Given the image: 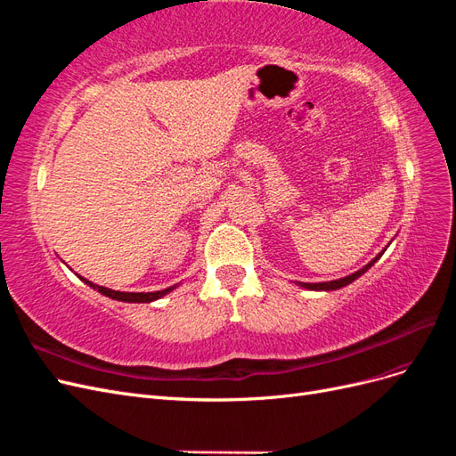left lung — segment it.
Listing matches in <instances>:
<instances>
[{
  "label": "left lung",
  "instance_id": "left-lung-1",
  "mask_svg": "<svg viewBox=\"0 0 456 456\" xmlns=\"http://www.w3.org/2000/svg\"><path fill=\"white\" fill-rule=\"evenodd\" d=\"M382 256V253L380 255H377L375 258H372L369 265H365L362 270H357V272H354V273H350V275H346V278H340V280H333V281H323V283H302V281H297V285H300V287H305V289H310V291H335V289H340V287H346V285H350L352 281H355L357 278H362V275L375 265V262L379 260Z\"/></svg>",
  "mask_w": 456,
  "mask_h": 456
}]
</instances>
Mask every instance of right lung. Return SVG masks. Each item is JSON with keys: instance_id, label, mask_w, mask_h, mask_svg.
Here are the masks:
<instances>
[{"instance_id": "1", "label": "right lung", "mask_w": 456, "mask_h": 456, "mask_svg": "<svg viewBox=\"0 0 456 456\" xmlns=\"http://www.w3.org/2000/svg\"><path fill=\"white\" fill-rule=\"evenodd\" d=\"M77 278L84 281V283H87L89 287H93L94 291H99L101 295L110 297V298H114V300H121V302H154V300L165 297L167 293H171L173 289L176 287V285H173V287L163 289V291H154V293H123V291H114V289H108V287H102V285H96V283H93V281H89L86 278H81V275H77Z\"/></svg>"}]
</instances>
